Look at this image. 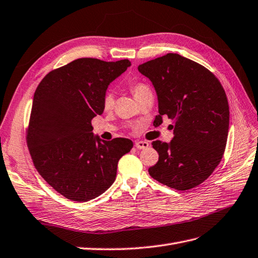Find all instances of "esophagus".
<instances>
[{"instance_id":"esophagus-1","label":"esophagus","mask_w":258,"mask_h":258,"mask_svg":"<svg viewBox=\"0 0 258 258\" xmlns=\"http://www.w3.org/2000/svg\"><path fill=\"white\" fill-rule=\"evenodd\" d=\"M135 145L137 148H139V150H144V148H147L148 146H150V143L146 141H138V142H136Z\"/></svg>"}]
</instances>
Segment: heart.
I'll return each mask as SVG.
<instances>
[{
	"mask_svg": "<svg viewBox=\"0 0 258 258\" xmlns=\"http://www.w3.org/2000/svg\"><path fill=\"white\" fill-rule=\"evenodd\" d=\"M131 91L132 93H134V96L137 99H139L140 97L144 96L145 93H148V92H152L150 87L144 83H136L131 86ZM102 105H103V108L105 111H110L111 108L113 107L114 105V98H113V95L111 92H106L104 97H103V101H102Z\"/></svg>",
	"mask_w": 258,
	"mask_h": 258,
	"instance_id": "heart-1",
	"label": "heart"
}]
</instances>
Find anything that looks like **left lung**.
Here are the masks:
<instances>
[{
	"label": "left lung",
	"mask_w": 258,
	"mask_h": 258,
	"mask_svg": "<svg viewBox=\"0 0 258 258\" xmlns=\"http://www.w3.org/2000/svg\"><path fill=\"white\" fill-rule=\"evenodd\" d=\"M154 86L158 112L173 120V139L152 143L159 154L148 173L177 190L198 186L221 162L229 129V105L225 90L208 69L177 53L147 61L138 67Z\"/></svg>",
	"instance_id": "8db88e82"
}]
</instances>
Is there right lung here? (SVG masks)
I'll list each match as a JSON object with an SVG mask.
<instances>
[{"mask_svg": "<svg viewBox=\"0 0 258 258\" xmlns=\"http://www.w3.org/2000/svg\"><path fill=\"white\" fill-rule=\"evenodd\" d=\"M131 66L128 59L106 62L81 58L53 70L33 97L27 144L38 173L73 201H89L114 183L117 163L134 143L93 136L91 119L103 113V97Z\"/></svg>", "mask_w": 258, "mask_h": 258, "instance_id": "obj_1", "label": "right lung"}]
</instances>
